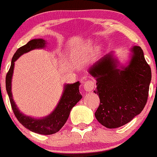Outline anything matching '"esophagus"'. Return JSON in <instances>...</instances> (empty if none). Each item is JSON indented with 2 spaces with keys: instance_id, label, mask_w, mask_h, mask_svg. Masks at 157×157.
Segmentation results:
<instances>
[{
  "instance_id": "obj_1",
  "label": "esophagus",
  "mask_w": 157,
  "mask_h": 157,
  "mask_svg": "<svg viewBox=\"0 0 157 157\" xmlns=\"http://www.w3.org/2000/svg\"><path fill=\"white\" fill-rule=\"evenodd\" d=\"M94 87H95V83H94V81L92 80L86 81V82H85V84L83 85L84 90H86V92L91 91V90L94 88Z\"/></svg>"
}]
</instances>
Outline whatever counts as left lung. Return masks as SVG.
<instances>
[{
    "label": "left lung",
    "mask_w": 157,
    "mask_h": 157,
    "mask_svg": "<svg viewBox=\"0 0 157 157\" xmlns=\"http://www.w3.org/2000/svg\"><path fill=\"white\" fill-rule=\"evenodd\" d=\"M129 60L120 63L114 52L97 60L88 69L97 80L100 104L95 117L101 125L115 129L142 112L148 96L151 70L139 46L130 49Z\"/></svg>",
    "instance_id": "left-lung-1"
}]
</instances>
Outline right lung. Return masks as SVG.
I'll list each match as a JSON object with an SVG mask.
<instances>
[{"mask_svg":"<svg viewBox=\"0 0 157 157\" xmlns=\"http://www.w3.org/2000/svg\"><path fill=\"white\" fill-rule=\"evenodd\" d=\"M47 41L43 39H32L24 46L16 51L13 56L10 69L6 77V88L10 100L11 105L15 116L26 129L40 135H48L58 132L67 122L70 114L71 109L82 99V95L79 90L80 82L72 84H65L63 91L57 106L50 114L42 118H33L22 113L13 99L12 92V80L14 69V62L20 56L35 49H43L46 47Z\"/></svg>","mask_w":157,"mask_h":157,"instance_id":"right-lung-1","label":"right lung"}]
</instances>
